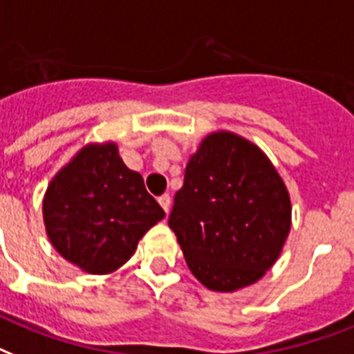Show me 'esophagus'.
<instances>
[{"instance_id": "esophagus-1", "label": "esophagus", "mask_w": 354, "mask_h": 354, "mask_svg": "<svg viewBox=\"0 0 354 354\" xmlns=\"http://www.w3.org/2000/svg\"><path fill=\"white\" fill-rule=\"evenodd\" d=\"M158 203H160V207L166 210V214L169 212V207H171V197L168 196V194H162V196L158 197Z\"/></svg>"}]
</instances>
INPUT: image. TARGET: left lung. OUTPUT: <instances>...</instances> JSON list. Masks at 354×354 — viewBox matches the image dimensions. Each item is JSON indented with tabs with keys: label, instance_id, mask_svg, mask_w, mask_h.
Listing matches in <instances>:
<instances>
[{
	"label": "left lung",
	"instance_id": "left-lung-1",
	"mask_svg": "<svg viewBox=\"0 0 354 354\" xmlns=\"http://www.w3.org/2000/svg\"><path fill=\"white\" fill-rule=\"evenodd\" d=\"M292 223L286 186L259 147L208 134L186 164L168 225L186 264L208 290L234 292L275 264Z\"/></svg>",
	"mask_w": 354,
	"mask_h": 354
}]
</instances>
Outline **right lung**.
Wrapping results in <instances>:
<instances>
[{
  "label": "right lung",
  "mask_w": 354,
  "mask_h": 354,
  "mask_svg": "<svg viewBox=\"0 0 354 354\" xmlns=\"http://www.w3.org/2000/svg\"><path fill=\"white\" fill-rule=\"evenodd\" d=\"M164 216L142 175L123 164L114 144L83 147L55 175L44 197L53 248L94 275L125 264L140 238Z\"/></svg>",
  "instance_id": "obj_1"
}]
</instances>
